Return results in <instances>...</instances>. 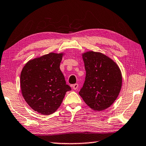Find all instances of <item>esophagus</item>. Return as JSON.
Returning a JSON list of instances; mask_svg holds the SVG:
<instances>
[{"label": "esophagus", "instance_id": "1", "mask_svg": "<svg viewBox=\"0 0 146 146\" xmlns=\"http://www.w3.org/2000/svg\"><path fill=\"white\" fill-rule=\"evenodd\" d=\"M78 87H79V84H74V85H72V88H73V89H74V90H78Z\"/></svg>", "mask_w": 146, "mask_h": 146}]
</instances>
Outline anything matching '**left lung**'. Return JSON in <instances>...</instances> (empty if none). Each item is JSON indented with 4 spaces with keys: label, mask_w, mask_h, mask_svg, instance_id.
<instances>
[{
    "label": "left lung",
    "mask_w": 146,
    "mask_h": 146,
    "mask_svg": "<svg viewBox=\"0 0 146 146\" xmlns=\"http://www.w3.org/2000/svg\"><path fill=\"white\" fill-rule=\"evenodd\" d=\"M86 70L79 95L94 111H101L116 100L122 86V75L116 62L105 54L87 51L82 54Z\"/></svg>",
    "instance_id": "obj_1"
}]
</instances>
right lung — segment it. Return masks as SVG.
Wrapping results in <instances>:
<instances>
[{"instance_id": "1", "label": "right lung", "mask_w": 146, "mask_h": 146, "mask_svg": "<svg viewBox=\"0 0 146 146\" xmlns=\"http://www.w3.org/2000/svg\"><path fill=\"white\" fill-rule=\"evenodd\" d=\"M64 53H49L30 60L20 75L22 95L31 108L40 114L54 113L65 93L71 90L60 68Z\"/></svg>"}]
</instances>
